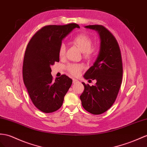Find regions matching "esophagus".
I'll return each instance as SVG.
<instances>
[{
  "label": "esophagus",
  "instance_id": "obj_1",
  "mask_svg": "<svg viewBox=\"0 0 147 147\" xmlns=\"http://www.w3.org/2000/svg\"><path fill=\"white\" fill-rule=\"evenodd\" d=\"M79 82V81L76 80V79H73V84H76V83H78Z\"/></svg>",
  "mask_w": 147,
  "mask_h": 147
}]
</instances>
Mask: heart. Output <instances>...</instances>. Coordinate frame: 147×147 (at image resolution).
<instances>
[{
	"mask_svg": "<svg viewBox=\"0 0 147 147\" xmlns=\"http://www.w3.org/2000/svg\"><path fill=\"white\" fill-rule=\"evenodd\" d=\"M73 42L76 45L79 49L82 52L84 57L86 59L92 58L96 53V48L92 46V40L88 35L84 33H81L75 36ZM66 46L64 43L60 45L58 50V54L60 58H63L65 55ZM66 68L68 73L73 76H78L83 69L84 66L81 64L69 63Z\"/></svg>",
	"mask_w": 147,
	"mask_h": 147,
	"instance_id": "heart-1",
	"label": "heart"
}]
</instances>
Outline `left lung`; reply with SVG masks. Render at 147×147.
Instances as JSON below:
<instances>
[{"mask_svg":"<svg viewBox=\"0 0 147 147\" xmlns=\"http://www.w3.org/2000/svg\"><path fill=\"white\" fill-rule=\"evenodd\" d=\"M85 27L99 33L100 48L93 66L84 76L86 80H96V83L90 86L82 82L84 90L80 99L86 111L99 115L112 106L118 95L123 74L121 52L115 36L104 26L92 25Z\"/></svg>","mask_w":147,"mask_h":147,"instance_id":"8db88e82","label":"left lung"}]
</instances>
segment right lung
Wrapping results in <instances>:
<instances>
[{
	"mask_svg": "<svg viewBox=\"0 0 147 147\" xmlns=\"http://www.w3.org/2000/svg\"><path fill=\"white\" fill-rule=\"evenodd\" d=\"M75 28L80 26H45L32 37L26 48L22 69L24 82L33 104L43 112L58 110L72 84V80L65 74L53 80L50 66L59 62L62 40Z\"/></svg>",
	"mask_w": 147,
	"mask_h": 147,
	"instance_id": "obj_1",
	"label": "right lung"
}]
</instances>
